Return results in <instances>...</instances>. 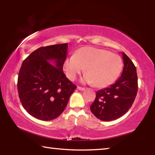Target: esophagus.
<instances>
[{"label":"esophagus","mask_w":155,"mask_h":155,"mask_svg":"<svg viewBox=\"0 0 155 155\" xmlns=\"http://www.w3.org/2000/svg\"><path fill=\"white\" fill-rule=\"evenodd\" d=\"M77 90H80V91H83V90H85V88H84V87H79V86H78V87H77Z\"/></svg>","instance_id":"34e87169"}]
</instances>
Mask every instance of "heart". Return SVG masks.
<instances>
[{
	"mask_svg": "<svg viewBox=\"0 0 155 155\" xmlns=\"http://www.w3.org/2000/svg\"><path fill=\"white\" fill-rule=\"evenodd\" d=\"M85 67L83 82L103 87L111 85L119 77L123 61L120 56L107 50L83 47L74 56L68 57L64 64V71L70 80H74Z\"/></svg>",
	"mask_w": 155,
	"mask_h": 155,
	"instance_id": "heart-1",
	"label": "heart"
}]
</instances>
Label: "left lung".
I'll return each mask as SVG.
<instances>
[{
  "label": "left lung",
  "instance_id": "obj_1",
  "mask_svg": "<svg viewBox=\"0 0 155 155\" xmlns=\"http://www.w3.org/2000/svg\"><path fill=\"white\" fill-rule=\"evenodd\" d=\"M124 68L114 84L96 91L90 110L102 121H111L122 117L134 102L138 90L136 68L127 54L122 52Z\"/></svg>",
  "mask_w": 155,
  "mask_h": 155
}]
</instances>
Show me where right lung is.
Masks as SVG:
<instances>
[{
    "label": "right lung",
    "instance_id": "add662e5",
    "mask_svg": "<svg viewBox=\"0 0 155 155\" xmlns=\"http://www.w3.org/2000/svg\"><path fill=\"white\" fill-rule=\"evenodd\" d=\"M67 52L68 44L41 47L22 62L18 95L25 109L37 119L49 121L59 117L77 88L63 72Z\"/></svg>",
    "mask_w": 155,
    "mask_h": 155
}]
</instances>
